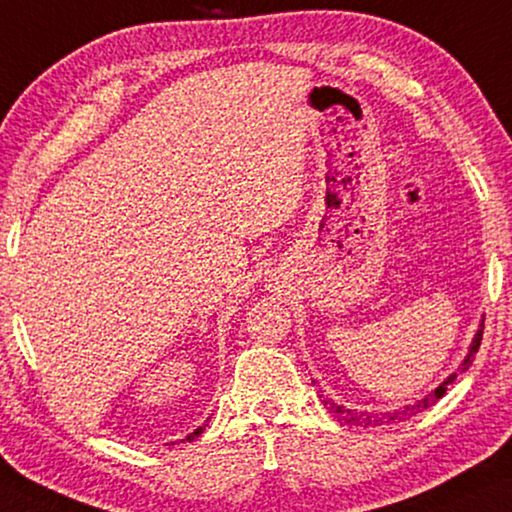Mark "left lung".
Listing matches in <instances>:
<instances>
[{
  "instance_id": "8db88e82",
  "label": "left lung",
  "mask_w": 512,
  "mask_h": 512,
  "mask_svg": "<svg viewBox=\"0 0 512 512\" xmlns=\"http://www.w3.org/2000/svg\"><path fill=\"white\" fill-rule=\"evenodd\" d=\"M485 322V320H482ZM480 322V329L475 331V336H473V341H471V348H469V355L464 357V362L457 366V371H452L448 378L443 380L441 385L436 387V390H431L427 397H422V399H417L415 403H408V406H403V408H397V410H385V413H378V410H352V408H348V406H343V403H336L334 399H322V403H325V408L329 410L331 415L336 417L338 422H343V424H352V427H380V424H394V422H403V420H410V417L413 415H417V413H422L424 408H429V406H434V403L443 397L445 394V390H448V387L455 383V378H457V373H462V371H466L471 366V362H473V357H475V352H478V348H480V341H482V325ZM315 383V380H313Z\"/></svg>"
}]
</instances>
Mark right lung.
<instances>
[{"label": "right lung", "mask_w": 512, "mask_h": 512, "mask_svg": "<svg viewBox=\"0 0 512 512\" xmlns=\"http://www.w3.org/2000/svg\"><path fill=\"white\" fill-rule=\"evenodd\" d=\"M201 431H204V427H199V429H194L192 431V434L190 436H187V438H183V441H194V438H197L199 434H201Z\"/></svg>", "instance_id": "add662e5"}]
</instances>
